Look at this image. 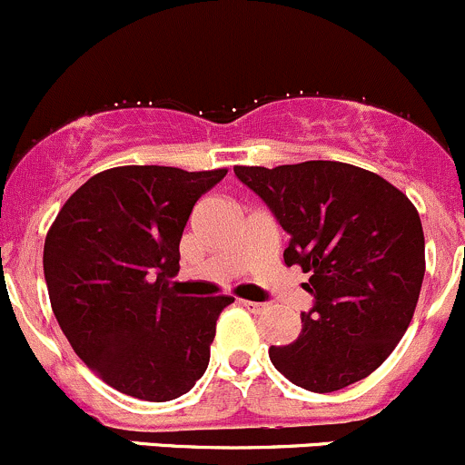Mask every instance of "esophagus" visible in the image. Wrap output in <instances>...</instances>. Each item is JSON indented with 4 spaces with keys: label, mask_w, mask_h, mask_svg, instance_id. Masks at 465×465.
Masks as SVG:
<instances>
[{
    "label": "esophagus",
    "mask_w": 465,
    "mask_h": 465,
    "mask_svg": "<svg viewBox=\"0 0 465 465\" xmlns=\"http://www.w3.org/2000/svg\"><path fill=\"white\" fill-rule=\"evenodd\" d=\"M242 307H247L249 312H253V314H261V312L267 310L265 302H253V301H241Z\"/></svg>",
    "instance_id": "1"
}]
</instances>
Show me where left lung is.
I'll return each mask as SVG.
<instances>
[{
	"instance_id": "1",
	"label": "left lung",
	"mask_w": 465,
	"mask_h": 465,
	"mask_svg": "<svg viewBox=\"0 0 465 465\" xmlns=\"http://www.w3.org/2000/svg\"><path fill=\"white\" fill-rule=\"evenodd\" d=\"M233 173L290 233L285 265L310 273L314 305L294 343L270 348L273 368L310 392L372 374L408 330L426 273L414 204L372 171L331 160Z\"/></svg>"
}]
</instances>
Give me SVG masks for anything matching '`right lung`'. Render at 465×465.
<instances>
[{"label":"right lung","mask_w":465,"mask_h":465,"mask_svg":"<svg viewBox=\"0 0 465 465\" xmlns=\"http://www.w3.org/2000/svg\"><path fill=\"white\" fill-rule=\"evenodd\" d=\"M224 175L155 164L106 169L66 200L48 229L53 314L75 354L117 392L178 399L207 370L216 321L233 298L178 294L171 278L193 204Z\"/></svg>","instance_id":"right-lung-1"}]
</instances>
